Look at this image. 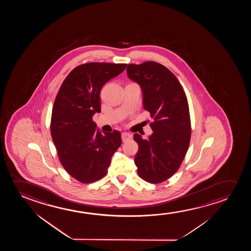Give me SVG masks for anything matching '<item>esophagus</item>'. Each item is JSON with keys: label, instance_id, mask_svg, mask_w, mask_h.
I'll use <instances>...</instances> for the list:
<instances>
[{"label": "esophagus", "instance_id": "obj_1", "mask_svg": "<svg viewBox=\"0 0 251 251\" xmlns=\"http://www.w3.org/2000/svg\"><path fill=\"white\" fill-rule=\"evenodd\" d=\"M131 138H132V135L130 134H128V133H126V132H124L122 134V140L123 141H126L127 140H130Z\"/></svg>", "mask_w": 251, "mask_h": 251}]
</instances>
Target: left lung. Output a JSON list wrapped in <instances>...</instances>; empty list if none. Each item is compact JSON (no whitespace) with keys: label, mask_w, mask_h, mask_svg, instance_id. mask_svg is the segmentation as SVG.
<instances>
[{"label":"left lung","mask_w":251,"mask_h":251,"mask_svg":"<svg viewBox=\"0 0 251 251\" xmlns=\"http://www.w3.org/2000/svg\"><path fill=\"white\" fill-rule=\"evenodd\" d=\"M127 74L141 86L144 110L153 119L148 139L134 134L139 146L134 164L141 178L160 183L177 172L189 149L191 124L187 97L176 77L158 62L128 64Z\"/></svg>","instance_id":"left-lung-1"}]
</instances>
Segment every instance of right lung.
<instances>
[{
    "label": "right lung",
    "instance_id": "right-lung-1",
    "mask_svg": "<svg viewBox=\"0 0 251 251\" xmlns=\"http://www.w3.org/2000/svg\"><path fill=\"white\" fill-rule=\"evenodd\" d=\"M126 67L105 62L78 66L66 77L55 97L52 140L63 168L79 182H96L106 175L111 157L122 144L119 131L101 133L93 117L101 111L103 85Z\"/></svg>",
    "mask_w": 251,
    "mask_h": 251
}]
</instances>
